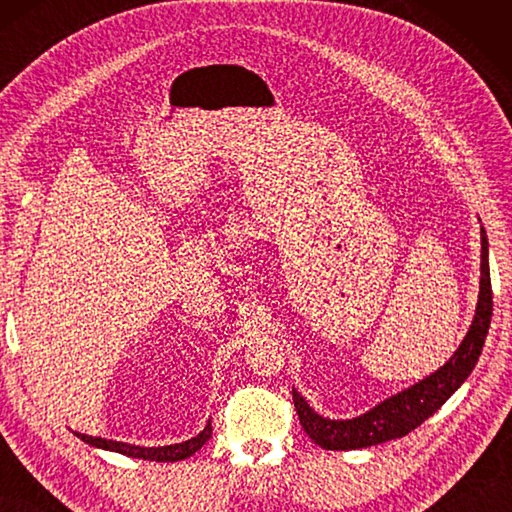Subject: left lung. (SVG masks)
<instances>
[{
  "label": "left lung",
  "instance_id": "1",
  "mask_svg": "<svg viewBox=\"0 0 512 512\" xmlns=\"http://www.w3.org/2000/svg\"><path fill=\"white\" fill-rule=\"evenodd\" d=\"M493 317V290H491V270H488V239L482 228V279H480V299H477L475 319L466 332L462 345L458 347L449 363L440 367L436 374L427 376L413 387L400 391V394L380 402L372 411L352 420H328L314 413L303 400L297 389H292V400L299 413L303 431L308 433L319 447L328 451H350L365 449L374 444L396 440L407 436L420 424L431 418L451 394L458 389L466 376L473 372L477 358L488 334V325Z\"/></svg>",
  "mask_w": 512,
  "mask_h": 512
}]
</instances>
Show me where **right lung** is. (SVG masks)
Masks as SVG:
<instances>
[{
	"instance_id": "add662e5",
	"label": "right lung",
	"mask_w": 512,
	"mask_h": 512,
	"mask_svg": "<svg viewBox=\"0 0 512 512\" xmlns=\"http://www.w3.org/2000/svg\"><path fill=\"white\" fill-rule=\"evenodd\" d=\"M211 431L213 429H211V420H209V424H206L204 431H200L195 438H191L187 442H180V444H169V447H151V449L134 447V444H125V442L83 436V433H76V438H81L83 442L92 444V447L129 455V458H140V460H151V462H178V460L189 458V455H193L198 449H202L204 442L211 438Z\"/></svg>"
}]
</instances>
